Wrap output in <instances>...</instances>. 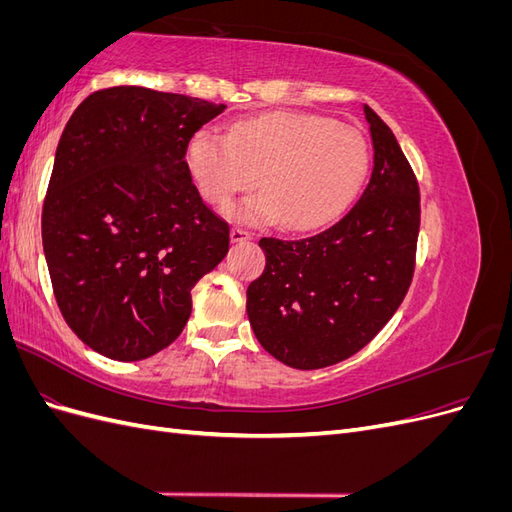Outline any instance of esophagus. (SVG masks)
I'll return each instance as SVG.
<instances>
[{"mask_svg": "<svg viewBox=\"0 0 512 512\" xmlns=\"http://www.w3.org/2000/svg\"><path fill=\"white\" fill-rule=\"evenodd\" d=\"M252 239V232H247L243 228H232L230 230V241L232 243H243V241H250Z\"/></svg>", "mask_w": 512, "mask_h": 512, "instance_id": "obj_1", "label": "esophagus"}]
</instances>
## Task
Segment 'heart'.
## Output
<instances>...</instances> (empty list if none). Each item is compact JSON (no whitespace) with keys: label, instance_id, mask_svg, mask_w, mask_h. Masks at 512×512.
I'll list each match as a JSON object with an SVG mask.
<instances>
[{"label":"heart","instance_id":"obj_1","mask_svg":"<svg viewBox=\"0 0 512 512\" xmlns=\"http://www.w3.org/2000/svg\"><path fill=\"white\" fill-rule=\"evenodd\" d=\"M188 166L200 194L224 205L256 181L262 190L226 207L232 220L282 222L312 230L335 220L359 194L369 168L365 136L314 113L273 111L237 121L222 134L196 130L185 143Z\"/></svg>","mask_w":512,"mask_h":512}]
</instances>
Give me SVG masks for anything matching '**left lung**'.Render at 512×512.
<instances>
[{
  "mask_svg": "<svg viewBox=\"0 0 512 512\" xmlns=\"http://www.w3.org/2000/svg\"><path fill=\"white\" fill-rule=\"evenodd\" d=\"M374 168L356 205L314 237H262L267 265L247 286V318L271 356L294 369L359 352L404 301L414 273L421 196L391 128L363 104Z\"/></svg>",
  "mask_w": 512,
  "mask_h": 512,
  "instance_id": "left-lung-1",
  "label": "left lung"
}]
</instances>
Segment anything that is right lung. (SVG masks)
<instances>
[{"label": "right lung", "mask_w": 512, "mask_h": 512, "mask_svg": "<svg viewBox=\"0 0 512 512\" xmlns=\"http://www.w3.org/2000/svg\"><path fill=\"white\" fill-rule=\"evenodd\" d=\"M121 85L87 96L61 132L42 209L57 305L89 348L141 361L173 344L192 288L228 254V224L185 166L188 138L224 113Z\"/></svg>", "instance_id": "1"}]
</instances>
